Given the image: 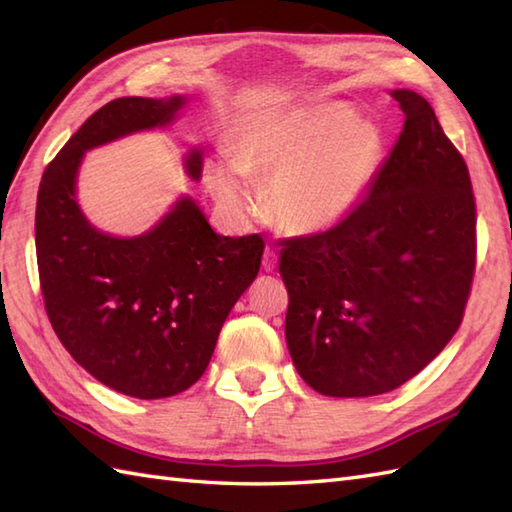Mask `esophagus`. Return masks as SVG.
Returning <instances> with one entry per match:
<instances>
[{
  "label": "esophagus",
  "mask_w": 512,
  "mask_h": 512,
  "mask_svg": "<svg viewBox=\"0 0 512 512\" xmlns=\"http://www.w3.org/2000/svg\"><path fill=\"white\" fill-rule=\"evenodd\" d=\"M277 259H279L277 250H275L273 246H266V250H264V262H262L266 273H273V270L277 268Z\"/></svg>",
  "instance_id": "esophagus-1"
}]
</instances>
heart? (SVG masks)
<instances>
[{
    "label": "heart",
    "instance_id": "b5f03b06",
    "mask_svg": "<svg viewBox=\"0 0 512 512\" xmlns=\"http://www.w3.org/2000/svg\"><path fill=\"white\" fill-rule=\"evenodd\" d=\"M385 138L345 105H319L259 123L239 140L233 162L217 160L206 184L233 220L257 209L248 180L270 178L268 213L288 235H321L343 224L376 182Z\"/></svg>",
    "mask_w": 512,
    "mask_h": 512
}]
</instances>
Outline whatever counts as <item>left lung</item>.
<instances>
[{"label":"left lung","mask_w":512,"mask_h":512,"mask_svg":"<svg viewBox=\"0 0 512 512\" xmlns=\"http://www.w3.org/2000/svg\"><path fill=\"white\" fill-rule=\"evenodd\" d=\"M405 125L367 198L328 233L286 239V343L323 396L367 398L422 372L460 328L475 268L469 169L427 99L391 90Z\"/></svg>","instance_id":"obj_1"}]
</instances>
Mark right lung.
Segmentation results:
<instances>
[{"instance_id":"1","label":"right lung","mask_w":512,"mask_h":512,"mask_svg":"<svg viewBox=\"0 0 512 512\" xmlns=\"http://www.w3.org/2000/svg\"><path fill=\"white\" fill-rule=\"evenodd\" d=\"M187 101V94L125 96L103 105L43 171L37 195V264L54 332L99 383L143 400L176 396L204 374L264 255L259 235H217L191 195L134 237L105 233L83 213L85 151L165 129ZM202 162V147L184 156L195 182Z\"/></svg>"}]
</instances>
